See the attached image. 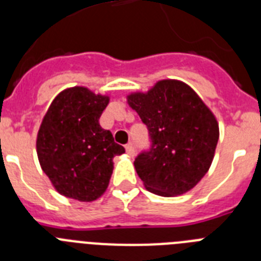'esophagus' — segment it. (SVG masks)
I'll return each instance as SVG.
<instances>
[{
    "label": "esophagus",
    "mask_w": 261,
    "mask_h": 261,
    "mask_svg": "<svg viewBox=\"0 0 261 261\" xmlns=\"http://www.w3.org/2000/svg\"><path fill=\"white\" fill-rule=\"evenodd\" d=\"M125 150H126V153H128L129 156H133V155H135V153H136L135 146H133L132 144H128V145H126V146H125Z\"/></svg>",
    "instance_id": "1"
}]
</instances>
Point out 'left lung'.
Returning <instances> with one entry per match:
<instances>
[{
  "label": "left lung",
  "instance_id": "1",
  "mask_svg": "<svg viewBox=\"0 0 261 261\" xmlns=\"http://www.w3.org/2000/svg\"><path fill=\"white\" fill-rule=\"evenodd\" d=\"M128 103L150 137V147L135 159L146 190L163 197L192 190L208 172L220 137L212 111L175 80L159 81L146 94H130Z\"/></svg>",
  "mask_w": 261,
  "mask_h": 261
}]
</instances>
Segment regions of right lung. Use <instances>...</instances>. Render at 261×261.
<instances>
[{"label":"right lung","mask_w":261,"mask_h":261,"mask_svg":"<svg viewBox=\"0 0 261 261\" xmlns=\"http://www.w3.org/2000/svg\"><path fill=\"white\" fill-rule=\"evenodd\" d=\"M110 98L86 87L66 89L53 99L41 121L36 151L43 171L61 195L94 201L103 195L115 155L125 153L99 124Z\"/></svg>","instance_id":"1"}]
</instances>
